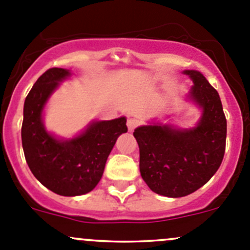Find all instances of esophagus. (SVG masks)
Here are the masks:
<instances>
[{
  "label": "esophagus",
  "mask_w": 250,
  "mask_h": 250,
  "mask_svg": "<svg viewBox=\"0 0 250 250\" xmlns=\"http://www.w3.org/2000/svg\"><path fill=\"white\" fill-rule=\"evenodd\" d=\"M138 125H139V121L135 120V118H129V120L127 121V127L130 132H133Z\"/></svg>",
  "instance_id": "esophagus-1"
}]
</instances>
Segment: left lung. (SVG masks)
Wrapping results in <instances>:
<instances>
[{
	"label": "left lung",
	"mask_w": 250,
	"mask_h": 250,
	"mask_svg": "<svg viewBox=\"0 0 250 250\" xmlns=\"http://www.w3.org/2000/svg\"><path fill=\"white\" fill-rule=\"evenodd\" d=\"M183 74L192 80L186 99L202 113L195 127L150 122L133 135L140 152V174L153 192L184 197L195 192L216 173L223 162L226 118L218 92L196 70Z\"/></svg>",
	"instance_id": "obj_1"
}]
</instances>
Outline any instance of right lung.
Segmentation results:
<instances>
[{
    "label": "right lung",
    "instance_id": "1",
    "mask_svg": "<svg viewBox=\"0 0 250 250\" xmlns=\"http://www.w3.org/2000/svg\"><path fill=\"white\" fill-rule=\"evenodd\" d=\"M71 71L47 70L32 85L24 103L21 143L25 160L35 178L60 196L90 192L102 179L105 163L116 140L127 133V118L92 121L74 138H59L48 132L43 111L53 93Z\"/></svg>",
    "mask_w": 250,
    "mask_h": 250
}]
</instances>
